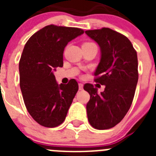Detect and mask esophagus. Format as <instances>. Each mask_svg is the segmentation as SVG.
Wrapping results in <instances>:
<instances>
[{
	"label": "esophagus",
	"mask_w": 156,
	"mask_h": 156,
	"mask_svg": "<svg viewBox=\"0 0 156 156\" xmlns=\"http://www.w3.org/2000/svg\"><path fill=\"white\" fill-rule=\"evenodd\" d=\"M83 89V83H79V90H82Z\"/></svg>",
	"instance_id": "esophagus-1"
}]
</instances>
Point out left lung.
Wrapping results in <instances>:
<instances>
[{"instance_id":"1","label":"left lung","mask_w":156,"mask_h":156,"mask_svg":"<svg viewBox=\"0 0 156 156\" xmlns=\"http://www.w3.org/2000/svg\"><path fill=\"white\" fill-rule=\"evenodd\" d=\"M85 33L100 47L94 80L105 86L100 94L90 83L83 87L90 96L88 121L95 129H110L123 119L133 101L138 80L137 52L127 37L109 28Z\"/></svg>"}]
</instances>
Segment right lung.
Listing matches in <instances>:
<instances>
[{
	"label": "right lung",
	"instance_id": "add662e5",
	"mask_svg": "<svg viewBox=\"0 0 156 156\" xmlns=\"http://www.w3.org/2000/svg\"><path fill=\"white\" fill-rule=\"evenodd\" d=\"M83 34L81 29L50 25L25 45L19 66L20 88L27 111L41 126L55 127L66 119L79 87L74 79L58 84L54 72L63 66L67 44Z\"/></svg>",
	"mask_w": 156,
	"mask_h": 156
}]
</instances>
